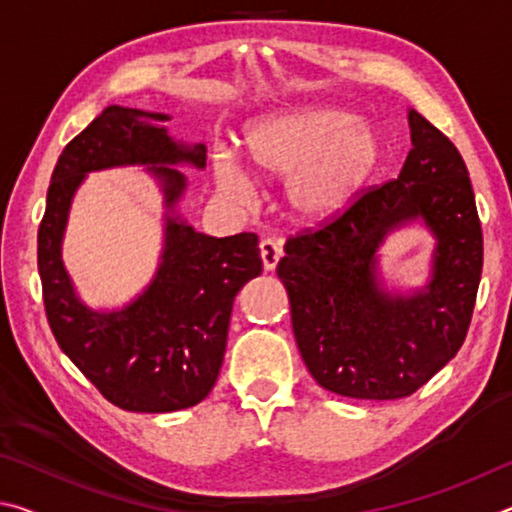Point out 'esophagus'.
Returning <instances> with one entry per match:
<instances>
[{
  "mask_svg": "<svg viewBox=\"0 0 512 512\" xmlns=\"http://www.w3.org/2000/svg\"><path fill=\"white\" fill-rule=\"evenodd\" d=\"M259 255H262V262H264L266 271H275V266L282 257V248L277 246L273 239H264L262 244H259Z\"/></svg>",
  "mask_w": 512,
  "mask_h": 512,
  "instance_id": "34e87169",
  "label": "esophagus"
}]
</instances>
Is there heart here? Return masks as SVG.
I'll list each match as a JSON object with an SVG mask.
<instances>
[{
  "mask_svg": "<svg viewBox=\"0 0 512 512\" xmlns=\"http://www.w3.org/2000/svg\"><path fill=\"white\" fill-rule=\"evenodd\" d=\"M381 155V135L370 121L339 106H296L250 119L241 133V160L216 151L212 176L219 192L235 203L253 194L250 175L284 180L293 219L323 223L357 201Z\"/></svg>",
  "mask_w": 512,
  "mask_h": 512,
  "instance_id": "heart-1",
  "label": "heart"
}]
</instances>
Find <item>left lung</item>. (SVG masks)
Wrapping results in <instances>:
<instances>
[{
	"label": "left lung",
	"mask_w": 512,
	"mask_h": 512,
	"mask_svg": "<svg viewBox=\"0 0 512 512\" xmlns=\"http://www.w3.org/2000/svg\"><path fill=\"white\" fill-rule=\"evenodd\" d=\"M411 151L400 176L370 189L339 219L284 246L277 277L289 293L296 343L320 386L357 400L418 391L456 357L472 320L483 235L456 146L409 108ZM420 222L437 241L424 288H388L378 250Z\"/></svg>",
	"instance_id": "8db88e82"
}]
</instances>
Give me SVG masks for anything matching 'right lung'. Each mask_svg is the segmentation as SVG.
Listing matches in <instances>:
<instances>
[{"instance_id": "add662e5", "label": "right lung", "mask_w": 512, "mask_h": 512, "mask_svg": "<svg viewBox=\"0 0 512 512\" xmlns=\"http://www.w3.org/2000/svg\"><path fill=\"white\" fill-rule=\"evenodd\" d=\"M164 112L108 106L69 142L51 173L38 230V271L51 332L76 368L119 409L169 413L210 395L219 377L232 302L262 273L257 235L210 237L178 212L187 178L205 169V144L171 137ZM144 166L163 194V253L154 280L126 306L94 310L62 262L68 210L88 172Z\"/></svg>"}]
</instances>
